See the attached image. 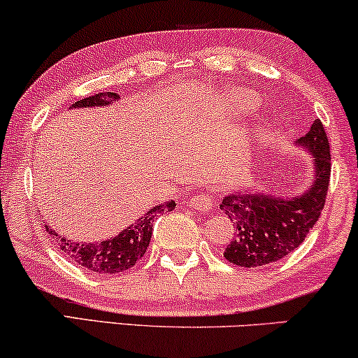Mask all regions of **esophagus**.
Here are the masks:
<instances>
[{"label": "esophagus", "instance_id": "esophagus-1", "mask_svg": "<svg viewBox=\"0 0 358 358\" xmlns=\"http://www.w3.org/2000/svg\"><path fill=\"white\" fill-rule=\"evenodd\" d=\"M189 205H192L193 210L196 211H201V213H206V211H211L213 206H215V200L210 196V194H198V196H194L192 201H189Z\"/></svg>", "mask_w": 358, "mask_h": 358}]
</instances>
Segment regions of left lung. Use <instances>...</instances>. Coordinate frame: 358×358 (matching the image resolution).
<instances>
[{"mask_svg": "<svg viewBox=\"0 0 358 358\" xmlns=\"http://www.w3.org/2000/svg\"><path fill=\"white\" fill-rule=\"evenodd\" d=\"M297 145L314 162V180L304 193L282 198L255 189L234 192L221 201V211L234 223V236L224 257L241 268L275 262L304 243L325 205L330 180V147L322 122L314 120Z\"/></svg>", "mask_w": 358, "mask_h": 358, "instance_id": "obj_1", "label": "left lung"}]
</instances>
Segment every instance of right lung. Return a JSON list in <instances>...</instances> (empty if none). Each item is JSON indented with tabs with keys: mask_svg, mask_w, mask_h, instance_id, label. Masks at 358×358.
<instances>
[{
	"mask_svg": "<svg viewBox=\"0 0 358 358\" xmlns=\"http://www.w3.org/2000/svg\"><path fill=\"white\" fill-rule=\"evenodd\" d=\"M119 99L115 92H101L96 96L85 97L83 101L74 102L71 108L79 107H102L112 103ZM175 201H166L164 205L153 206L142 218L134 224L127 226L124 231L114 238L99 243H80L59 234L51 226H46V231L52 239H56L59 250L71 257L80 268L89 269L96 274H119L137 264L145 255L152 238V221L157 218L158 213L175 210Z\"/></svg>",
	"mask_w": 358,
	"mask_h": 358,
	"instance_id": "obj_1",
	"label": "right lung"
}]
</instances>
